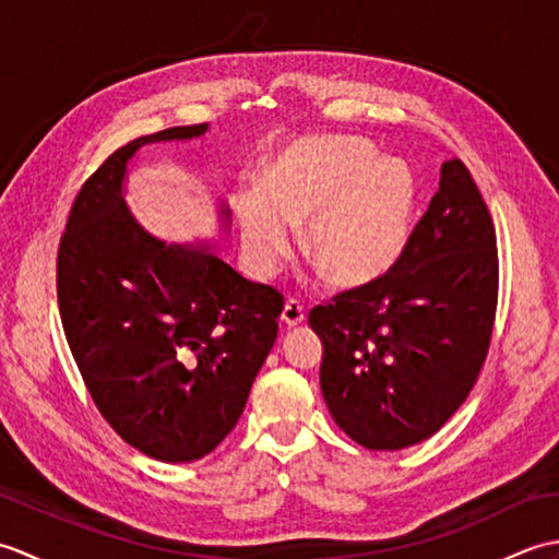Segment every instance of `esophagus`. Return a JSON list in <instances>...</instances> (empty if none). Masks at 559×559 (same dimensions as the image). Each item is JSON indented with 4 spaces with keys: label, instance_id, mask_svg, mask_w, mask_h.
<instances>
[{
    "label": "esophagus",
    "instance_id": "34e87169",
    "mask_svg": "<svg viewBox=\"0 0 559 559\" xmlns=\"http://www.w3.org/2000/svg\"><path fill=\"white\" fill-rule=\"evenodd\" d=\"M281 319H283V324H286V326H298V324H302V322H305V307H302V302L290 298V300L286 302V307H283Z\"/></svg>",
    "mask_w": 559,
    "mask_h": 559
}]
</instances>
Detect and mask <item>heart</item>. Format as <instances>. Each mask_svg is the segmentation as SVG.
I'll use <instances>...</instances> for the list:
<instances>
[{
    "label": "heart",
    "instance_id": "heart-1",
    "mask_svg": "<svg viewBox=\"0 0 559 559\" xmlns=\"http://www.w3.org/2000/svg\"><path fill=\"white\" fill-rule=\"evenodd\" d=\"M415 180L406 165L379 158L358 136L295 141L271 165L266 189L240 201L249 264L269 273L305 228V254L341 288L367 286L396 264L411 233Z\"/></svg>",
    "mask_w": 559,
    "mask_h": 559
}]
</instances>
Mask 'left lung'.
<instances>
[{
	"mask_svg": "<svg viewBox=\"0 0 559 559\" xmlns=\"http://www.w3.org/2000/svg\"><path fill=\"white\" fill-rule=\"evenodd\" d=\"M500 259L490 211L459 158L382 278L310 312L324 341L322 394L365 449L432 437L471 394L488 358Z\"/></svg>",
	"mask_w": 559,
	"mask_h": 559,
	"instance_id": "8db88e82",
	"label": "left lung"
}]
</instances>
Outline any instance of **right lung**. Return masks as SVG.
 <instances>
[{"label":"right lung","mask_w":559,"mask_h":559,"mask_svg":"<svg viewBox=\"0 0 559 559\" xmlns=\"http://www.w3.org/2000/svg\"><path fill=\"white\" fill-rule=\"evenodd\" d=\"M204 132L206 122L170 127L117 148L79 189L57 252L59 314L83 384L127 444L168 463L206 456L240 420L283 312L276 288L206 249L156 240L124 206L139 146Z\"/></svg>","instance_id":"right-lung-1"}]
</instances>
